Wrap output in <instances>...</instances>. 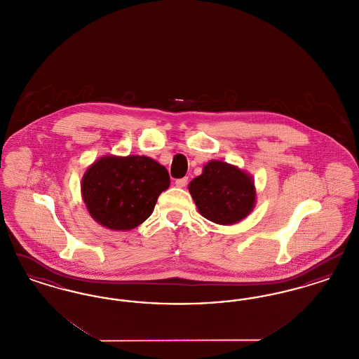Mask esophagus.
<instances>
[{
  "label": "esophagus",
  "instance_id": "1",
  "mask_svg": "<svg viewBox=\"0 0 359 359\" xmlns=\"http://www.w3.org/2000/svg\"><path fill=\"white\" fill-rule=\"evenodd\" d=\"M188 183V177L186 176V177H182V179H177L176 182H175V184H176V187L179 188H183L186 187L187 186Z\"/></svg>",
  "mask_w": 359,
  "mask_h": 359
}]
</instances>
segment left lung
<instances>
[{
    "label": "left lung",
    "mask_w": 359,
    "mask_h": 359,
    "mask_svg": "<svg viewBox=\"0 0 359 359\" xmlns=\"http://www.w3.org/2000/svg\"><path fill=\"white\" fill-rule=\"evenodd\" d=\"M188 189L205 219L233 224L249 215L256 203V189L249 175L227 163L212 160Z\"/></svg>",
    "instance_id": "1"
}]
</instances>
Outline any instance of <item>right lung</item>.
Listing matches in <instances>:
<instances>
[{"instance_id": "add662e5", "label": "right lung", "mask_w": 359, "mask_h": 359, "mask_svg": "<svg viewBox=\"0 0 359 359\" xmlns=\"http://www.w3.org/2000/svg\"><path fill=\"white\" fill-rule=\"evenodd\" d=\"M165 167L147 156H106L82 179L88 212L111 230H132L148 219L158 195L170 187Z\"/></svg>"}]
</instances>
